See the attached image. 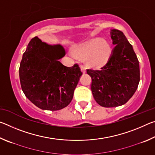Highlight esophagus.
Masks as SVG:
<instances>
[{"label": "esophagus", "instance_id": "esophagus-1", "mask_svg": "<svg viewBox=\"0 0 155 155\" xmlns=\"http://www.w3.org/2000/svg\"><path fill=\"white\" fill-rule=\"evenodd\" d=\"M81 70H82V72H83V73H84V74H85V73L86 72L85 66H84V65H81Z\"/></svg>", "mask_w": 155, "mask_h": 155}]
</instances>
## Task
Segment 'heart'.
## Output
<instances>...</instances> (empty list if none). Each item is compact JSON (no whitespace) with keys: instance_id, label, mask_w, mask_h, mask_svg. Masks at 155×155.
Instances as JSON below:
<instances>
[{"instance_id":"heart-1","label":"heart","mask_w":155,"mask_h":155,"mask_svg":"<svg viewBox=\"0 0 155 155\" xmlns=\"http://www.w3.org/2000/svg\"><path fill=\"white\" fill-rule=\"evenodd\" d=\"M72 52L75 56L85 59V64L87 66L99 68L109 61L111 48L107 41L94 39L74 48Z\"/></svg>"}]
</instances>
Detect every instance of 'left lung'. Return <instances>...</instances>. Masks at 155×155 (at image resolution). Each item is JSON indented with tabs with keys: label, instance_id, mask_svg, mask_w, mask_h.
I'll return each mask as SVG.
<instances>
[{
	"label": "left lung",
	"instance_id": "left-lung-1",
	"mask_svg": "<svg viewBox=\"0 0 155 155\" xmlns=\"http://www.w3.org/2000/svg\"><path fill=\"white\" fill-rule=\"evenodd\" d=\"M115 46L101 70H87L92 80L91 90L96 103L104 107L127 103L137 90L140 80V65L133 46L122 31L111 30Z\"/></svg>",
	"mask_w": 155,
	"mask_h": 155
}]
</instances>
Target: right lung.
I'll return each mask as SVG.
<instances>
[{
    "mask_svg": "<svg viewBox=\"0 0 155 155\" xmlns=\"http://www.w3.org/2000/svg\"><path fill=\"white\" fill-rule=\"evenodd\" d=\"M63 46L35 37L28 43L19 68L21 87L27 98L43 110L57 111L72 101L82 72L78 64L64 66Z\"/></svg>",
    "mask_w": 155,
    "mask_h": 155,
    "instance_id": "right-lung-1",
    "label": "right lung"
}]
</instances>
